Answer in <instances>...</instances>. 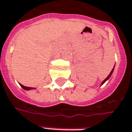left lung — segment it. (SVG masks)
I'll list each match as a JSON object with an SVG mask.
<instances>
[{"mask_svg":"<svg viewBox=\"0 0 132 132\" xmlns=\"http://www.w3.org/2000/svg\"><path fill=\"white\" fill-rule=\"evenodd\" d=\"M113 69H114V68H113V69H112V70L111 71V72H110V75H108V76H107V78H106V79H105V80H104V81H103L102 82V84H104V82H106V81H107V80H108V79H109V78H110V76H111L112 75V72H113Z\"/></svg>","mask_w":132,"mask_h":132,"instance_id":"8db88e82","label":"left lung"}]
</instances>
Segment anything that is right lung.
Returning a JSON list of instances; mask_svg holds the SVG:
<instances>
[{"label": "right lung", "mask_w": 132, "mask_h": 132, "mask_svg": "<svg viewBox=\"0 0 132 132\" xmlns=\"http://www.w3.org/2000/svg\"><path fill=\"white\" fill-rule=\"evenodd\" d=\"M21 87L23 89H25V90H30V89H34L33 88H30V87H26V86H24V85H21Z\"/></svg>", "instance_id": "obj_1"}]
</instances>
